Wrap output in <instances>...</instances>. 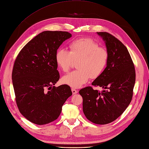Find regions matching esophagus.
Segmentation results:
<instances>
[{"label":"esophagus","mask_w":149,"mask_h":149,"mask_svg":"<svg viewBox=\"0 0 149 149\" xmlns=\"http://www.w3.org/2000/svg\"><path fill=\"white\" fill-rule=\"evenodd\" d=\"M72 91L73 95H75V94H76L77 93V90H76V89H74V88L72 89Z\"/></svg>","instance_id":"34e87169"}]
</instances>
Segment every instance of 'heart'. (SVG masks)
<instances>
[{"instance_id":"1","label":"heart","mask_w":149,"mask_h":149,"mask_svg":"<svg viewBox=\"0 0 149 149\" xmlns=\"http://www.w3.org/2000/svg\"><path fill=\"white\" fill-rule=\"evenodd\" d=\"M70 51L60 48L55 54V62L63 72H67L77 61L78 68L61 79L63 84L78 88L86 84L89 79L100 76L105 69L109 61V53L105 48L100 47L96 42L90 38H81L71 42Z\"/></svg>"}]
</instances>
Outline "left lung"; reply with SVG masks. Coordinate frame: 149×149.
<instances>
[{
    "label": "left lung",
    "mask_w": 149,
    "mask_h": 149,
    "mask_svg": "<svg viewBox=\"0 0 149 149\" xmlns=\"http://www.w3.org/2000/svg\"><path fill=\"white\" fill-rule=\"evenodd\" d=\"M109 53L107 65L91 85L102 87L101 93L91 87L79 91L83 112L96 124H107L121 116L130 104L135 83V69L126 47L107 32H97Z\"/></svg>",
    "instance_id": "1"
}]
</instances>
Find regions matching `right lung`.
<instances>
[{
  "mask_svg": "<svg viewBox=\"0 0 149 149\" xmlns=\"http://www.w3.org/2000/svg\"><path fill=\"white\" fill-rule=\"evenodd\" d=\"M72 37L67 31H45L24 47L14 63L12 80L19 111L38 125L57 119L62 107L72 95L70 87L54 86L59 79L55 54L60 45Z\"/></svg>",
  "mask_w": 149,
  "mask_h": 149,
  "instance_id": "obj_1",
  "label": "right lung"
}]
</instances>
